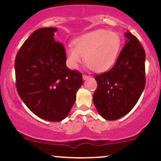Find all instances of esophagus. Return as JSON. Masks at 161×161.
Here are the masks:
<instances>
[{"label":"esophagus","instance_id":"1","mask_svg":"<svg viewBox=\"0 0 161 161\" xmlns=\"http://www.w3.org/2000/svg\"><path fill=\"white\" fill-rule=\"evenodd\" d=\"M82 78H83V79H84V80H86V79L89 78V75H86V74H83L82 75Z\"/></svg>","mask_w":161,"mask_h":161}]
</instances>
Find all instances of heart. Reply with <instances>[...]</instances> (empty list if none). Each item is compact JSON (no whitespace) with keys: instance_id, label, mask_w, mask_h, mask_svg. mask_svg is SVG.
<instances>
[{"instance_id":"b5f03b06","label":"heart","mask_w":161,"mask_h":161,"mask_svg":"<svg viewBox=\"0 0 161 161\" xmlns=\"http://www.w3.org/2000/svg\"><path fill=\"white\" fill-rule=\"evenodd\" d=\"M121 43L116 32L98 29L86 33L74 40L73 47L66 49V63L71 69H77L84 57L85 63L93 71H107L117 60Z\"/></svg>"}]
</instances>
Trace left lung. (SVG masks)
Masks as SVG:
<instances>
[{
  "label": "left lung",
  "mask_w": 161,
  "mask_h": 161,
  "mask_svg": "<svg viewBox=\"0 0 161 161\" xmlns=\"http://www.w3.org/2000/svg\"><path fill=\"white\" fill-rule=\"evenodd\" d=\"M125 45L109 71L95 75L93 102L108 120L123 117L134 108L145 86V52L136 36L125 34Z\"/></svg>",
  "instance_id": "obj_1"
}]
</instances>
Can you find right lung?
<instances>
[{
	"mask_svg": "<svg viewBox=\"0 0 161 161\" xmlns=\"http://www.w3.org/2000/svg\"><path fill=\"white\" fill-rule=\"evenodd\" d=\"M56 28H41L25 41L15 59L16 86L28 108L51 122L67 116L82 84V73L66 66V51L53 38Z\"/></svg>",
	"mask_w": 161,
	"mask_h": 161,
	"instance_id": "1",
	"label": "right lung"
}]
</instances>
